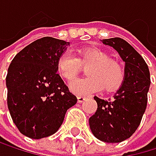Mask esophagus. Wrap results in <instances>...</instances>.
<instances>
[{"label": "esophagus", "instance_id": "obj_1", "mask_svg": "<svg viewBox=\"0 0 156 156\" xmlns=\"http://www.w3.org/2000/svg\"><path fill=\"white\" fill-rule=\"evenodd\" d=\"M86 97H82V96H79L78 98H77V100H78V102H79V104H81V102H83L85 100H86Z\"/></svg>", "mask_w": 156, "mask_h": 156}]
</instances>
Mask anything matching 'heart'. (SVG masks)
I'll use <instances>...</instances> for the list:
<instances>
[{
	"instance_id": "obj_1",
	"label": "heart",
	"mask_w": 156,
	"mask_h": 156,
	"mask_svg": "<svg viewBox=\"0 0 156 156\" xmlns=\"http://www.w3.org/2000/svg\"><path fill=\"white\" fill-rule=\"evenodd\" d=\"M82 65L90 66L87 69L89 77L73 79L69 83L70 91L75 95L87 96L102 89L111 92L122 84L124 72L121 65L98 48L82 50L80 58L70 51L62 52L58 59V71L61 77L70 81L82 69Z\"/></svg>"
}]
</instances>
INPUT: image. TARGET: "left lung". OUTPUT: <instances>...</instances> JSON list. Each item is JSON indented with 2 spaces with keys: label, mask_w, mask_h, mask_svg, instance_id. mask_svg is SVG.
Listing matches in <instances>:
<instances>
[{
  "label": "left lung",
  "mask_w": 156,
  "mask_h": 156,
  "mask_svg": "<svg viewBox=\"0 0 156 156\" xmlns=\"http://www.w3.org/2000/svg\"><path fill=\"white\" fill-rule=\"evenodd\" d=\"M101 42L117 51L125 62L124 81L112 101L94 97L98 109L89 119V124L100 141L121 143L136 132L146 111L150 70L142 55L123 39L110 38Z\"/></svg>",
  "instance_id": "left-lung-1"
}]
</instances>
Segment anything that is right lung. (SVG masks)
Segmentation results:
<instances>
[{"label": "right lung", "mask_w": 156, "mask_h": 156, "mask_svg": "<svg viewBox=\"0 0 156 156\" xmlns=\"http://www.w3.org/2000/svg\"><path fill=\"white\" fill-rule=\"evenodd\" d=\"M69 42L44 37L13 58L5 78L8 107L19 132L38 140L55 134L77 98L58 72V59Z\"/></svg>", "instance_id": "add662e5"}]
</instances>
